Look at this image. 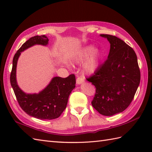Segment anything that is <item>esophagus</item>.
<instances>
[{"label":"esophagus","mask_w":152,"mask_h":152,"mask_svg":"<svg viewBox=\"0 0 152 152\" xmlns=\"http://www.w3.org/2000/svg\"><path fill=\"white\" fill-rule=\"evenodd\" d=\"M83 82H84V80H83L82 77H78V78L76 80V84L77 85L82 84V83H83Z\"/></svg>","instance_id":"esophagus-1"}]
</instances>
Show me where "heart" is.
<instances>
[{
    "instance_id": "heart-1",
    "label": "heart",
    "mask_w": 152,
    "mask_h": 152,
    "mask_svg": "<svg viewBox=\"0 0 152 152\" xmlns=\"http://www.w3.org/2000/svg\"><path fill=\"white\" fill-rule=\"evenodd\" d=\"M101 52L95 49L93 45H88L80 50L74 56V61L76 63H82L83 61V69L86 74H92L97 70L100 63Z\"/></svg>"
}]
</instances>
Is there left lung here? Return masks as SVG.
Listing matches in <instances>:
<instances>
[{"label": "left lung", "mask_w": 152, "mask_h": 152, "mask_svg": "<svg viewBox=\"0 0 152 152\" xmlns=\"http://www.w3.org/2000/svg\"><path fill=\"white\" fill-rule=\"evenodd\" d=\"M108 40V59L87 79L96 88L92 106L106 116L122 112L133 101L140 84L137 55L132 48L115 36L100 34Z\"/></svg>", "instance_id": "left-lung-1"}]
</instances>
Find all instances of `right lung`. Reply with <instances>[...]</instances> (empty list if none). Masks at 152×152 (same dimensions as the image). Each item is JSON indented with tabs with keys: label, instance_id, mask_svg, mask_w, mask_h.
<instances>
[{
	"label": "right lung",
	"instance_id": "1",
	"mask_svg": "<svg viewBox=\"0 0 152 152\" xmlns=\"http://www.w3.org/2000/svg\"><path fill=\"white\" fill-rule=\"evenodd\" d=\"M46 35L34 36L25 42L18 50L13 59L10 83L18 103L25 112L40 119H53L59 118L66 108L70 93L76 87L74 74L63 78L56 76L46 88L38 93H26L19 88L16 79V69L21 53L34 45L46 46Z\"/></svg>",
	"mask_w": 152,
	"mask_h": 152
}]
</instances>
